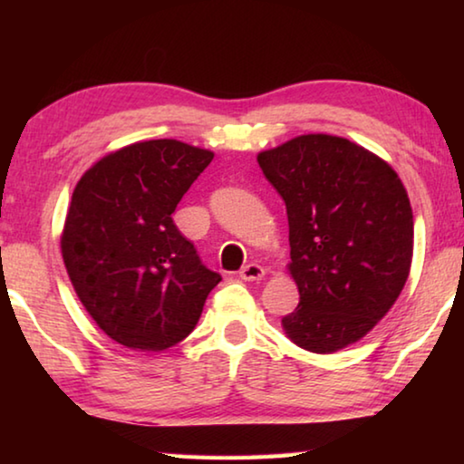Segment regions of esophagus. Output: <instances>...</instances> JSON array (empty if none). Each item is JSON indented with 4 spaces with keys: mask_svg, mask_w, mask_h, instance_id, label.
<instances>
[{
    "mask_svg": "<svg viewBox=\"0 0 464 464\" xmlns=\"http://www.w3.org/2000/svg\"><path fill=\"white\" fill-rule=\"evenodd\" d=\"M264 274H266V270L262 268L260 264H247V266H243V268L239 270V276L243 278V280H262L264 278Z\"/></svg>",
    "mask_w": 464,
    "mask_h": 464,
    "instance_id": "34e87169",
    "label": "esophagus"
}]
</instances>
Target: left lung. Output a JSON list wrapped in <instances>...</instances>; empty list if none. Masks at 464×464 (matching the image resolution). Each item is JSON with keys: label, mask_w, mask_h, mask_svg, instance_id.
I'll list each match as a JSON object with an SVG mask.
<instances>
[{"label": "left lung", "mask_w": 464, "mask_h": 464, "mask_svg": "<svg viewBox=\"0 0 464 464\" xmlns=\"http://www.w3.org/2000/svg\"><path fill=\"white\" fill-rule=\"evenodd\" d=\"M257 163L286 204L301 295L282 327L317 354L358 342L410 276L413 213L401 179L381 157L332 135L296 137Z\"/></svg>", "instance_id": "left-lung-1"}]
</instances>
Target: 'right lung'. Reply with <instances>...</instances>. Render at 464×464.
Instances as JSON below:
<instances>
[{
  "mask_svg": "<svg viewBox=\"0 0 464 464\" xmlns=\"http://www.w3.org/2000/svg\"><path fill=\"white\" fill-rule=\"evenodd\" d=\"M213 157L174 139L145 140L106 155L75 186L63 260L85 311L127 348L182 342L221 282L171 217Z\"/></svg>",
  "mask_w": 464,
  "mask_h": 464,
  "instance_id": "right-lung-1",
  "label": "right lung"
}]
</instances>
